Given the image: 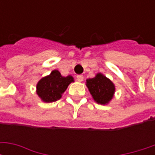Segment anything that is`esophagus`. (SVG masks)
<instances>
[{
	"label": "esophagus",
	"mask_w": 155,
	"mask_h": 155,
	"mask_svg": "<svg viewBox=\"0 0 155 155\" xmlns=\"http://www.w3.org/2000/svg\"><path fill=\"white\" fill-rule=\"evenodd\" d=\"M76 78H77V81H80V82L83 81V80H84V76H83L82 74H79V75L76 76Z\"/></svg>",
	"instance_id": "34e87169"
}]
</instances>
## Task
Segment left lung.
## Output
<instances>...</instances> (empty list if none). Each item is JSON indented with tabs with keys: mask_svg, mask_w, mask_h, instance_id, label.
Here are the masks:
<instances>
[{
	"mask_svg": "<svg viewBox=\"0 0 155 155\" xmlns=\"http://www.w3.org/2000/svg\"><path fill=\"white\" fill-rule=\"evenodd\" d=\"M86 86L94 101L101 104H107L112 100L115 91L113 82L101 73H98L95 77L87 79Z\"/></svg>",
	"mask_w": 155,
	"mask_h": 155,
	"instance_id": "left-lung-1",
	"label": "left lung"
}]
</instances>
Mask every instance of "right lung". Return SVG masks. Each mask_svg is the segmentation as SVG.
Instances as JSON below:
<instances>
[{
	"instance_id": "obj_1",
	"label": "right lung",
	"mask_w": 155,
	"mask_h": 155,
	"mask_svg": "<svg viewBox=\"0 0 155 155\" xmlns=\"http://www.w3.org/2000/svg\"><path fill=\"white\" fill-rule=\"evenodd\" d=\"M71 82H74V78L71 75L64 77L57 70H54L51 74L39 81L36 85V93L44 102H54L61 99Z\"/></svg>"
}]
</instances>
